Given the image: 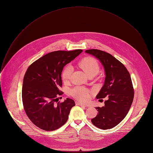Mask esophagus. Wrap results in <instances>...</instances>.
<instances>
[{"label":"esophagus","instance_id":"obj_1","mask_svg":"<svg viewBox=\"0 0 153 153\" xmlns=\"http://www.w3.org/2000/svg\"><path fill=\"white\" fill-rule=\"evenodd\" d=\"M76 104L77 105H79V106H84V107H86V105L83 104V103H82L81 102H78V101H76Z\"/></svg>","mask_w":153,"mask_h":153}]
</instances>
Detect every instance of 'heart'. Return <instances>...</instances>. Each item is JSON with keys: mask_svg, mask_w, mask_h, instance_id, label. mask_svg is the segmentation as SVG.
<instances>
[{"mask_svg": "<svg viewBox=\"0 0 153 153\" xmlns=\"http://www.w3.org/2000/svg\"><path fill=\"white\" fill-rule=\"evenodd\" d=\"M78 66L87 74L96 75L99 70L100 66L98 62L91 57H86L82 59L79 63ZM72 70L70 67L65 68L62 73V79L64 82H68L71 77ZM91 91L82 86H76L71 91V96L78 100L82 102L87 101L90 98Z\"/></svg>", "mask_w": 153, "mask_h": 153, "instance_id": "heart-1", "label": "heart"}]
</instances>
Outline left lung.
I'll return each instance as SVG.
<instances>
[{
  "label": "left lung",
  "mask_w": 153,
  "mask_h": 153,
  "mask_svg": "<svg viewBox=\"0 0 153 153\" xmlns=\"http://www.w3.org/2000/svg\"><path fill=\"white\" fill-rule=\"evenodd\" d=\"M85 52L97 58L104 67V85L96 98L107 96L105 105L96 107L97 115L91 119L96 127L107 129L117 125L126 116L134 99V88L130 74L126 67L111 54L96 49Z\"/></svg>",
  "instance_id": "1"
}]
</instances>
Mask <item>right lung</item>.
Here are the masks:
<instances>
[{"label":"right lung","instance_id":"1","mask_svg":"<svg viewBox=\"0 0 153 153\" xmlns=\"http://www.w3.org/2000/svg\"><path fill=\"white\" fill-rule=\"evenodd\" d=\"M82 52V50L51 52L34 62L28 68L23 81L22 97L24 110L39 128L54 131L67 122L73 99L55 103L63 94L61 74L63 67Z\"/></svg>","mask_w":153,"mask_h":153}]
</instances>
